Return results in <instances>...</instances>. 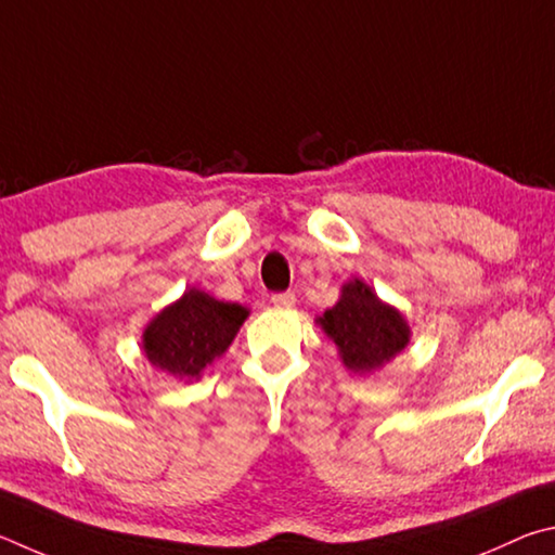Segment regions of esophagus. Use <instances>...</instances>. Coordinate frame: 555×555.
Segmentation results:
<instances>
[{
	"label": "esophagus",
	"instance_id": "34e87169",
	"mask_svg": "<svg viewBox=\"0 0 555 555\" xmlns=\"http://www.w3.org/2000/svg\"><path fill=\"white\" fill-rule=\"evenodd\" d=\"M270 302L275 305L278 309H293V307H295V295H293V293H280V295H272Z\"/></svg>",
	"mask_w": 555,
	"mask_h": 555
}]
</instances>
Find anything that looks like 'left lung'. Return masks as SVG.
Here are the masks:
<instances>
[{
	"label": "left lung",
	"instance_id": "left-lung-1",
	"mask_svg": "<svg viewBox=\"0 0 555 555\" xmlns=\"http://www.w3.org/2000/svg\"><path fill=\"white\" fill-rule=\"evenodd\" d=\"M322 332L336 344L348 373L371 375L410 346L412 328L400 309L383 302L361 278L341 285L338 302L317 317Z\"/></svg>",
	"mask_w": 555,
	"mask_h": 555
}]
</instances>
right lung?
I'll return each mask as SVG.
<instances>
[{
    "label": "right lung",
    "mask_w": 555,
    "mask_h": 555,
    "mask_svg": "<svg viewBox=\"0 0 555 555\" xmlns=\"http://www.w3.org/2000/svg\"><path fill=\"white\" fill-rule=\"evenodd\" d=\"M248 314L246 307L190 287L145 324L141 351L153 367L175 380L194 383L229 351Z\"/></svg>",
    "instance_id": "1"
}]
</instances>
